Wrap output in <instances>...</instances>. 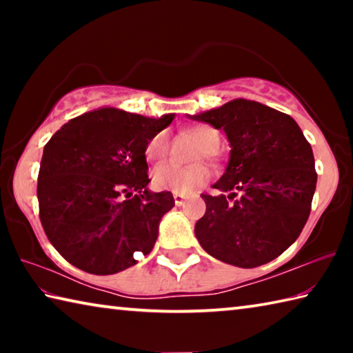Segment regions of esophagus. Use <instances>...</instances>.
Returning a JSON list of instances; mask_svg holds the SVG:
<instances>
[{
    "label": "esophagus",
    "mask_w": 353,
    "mask_h": 353,
    "mask_svg": "<svg viewBox=\"0 0 353 353\" xmlns=\"http://www.w3.org/2000/svg\"><path fill=\"white\" fill-rule=\"evenodd\" d=\"M172 198H174L176 205H182L183 202H185V199H188V194H185V193H172Z\"/></svg>",
    "instance_id": "obj_1"
}]
</instances>
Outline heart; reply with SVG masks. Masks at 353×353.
Returning <instances> with one entry per match:
<instances>
[{"label": "heart", "instance_id": "b5f03b06", "mask_svg": "<svg viewBox=\"0 0 353 353\" xmlns=\"http://www.w3.org/2000/svg\"><path fill=\"white\" fill-rule=\"evenodd\" d=\"M207 155L213 154L219 148V134L208 124H196L185 129ZM170 151V139L166 132H159L149 139L145 148V155L148 162L159 163L163 162ZM210 179V171L204 166H194V168H182L174 163H163L157 166L152 172V182L160 190H170L174 193H187L194 188L201 187Z\"/></svg>", "mask_w": 353, "mask_h": 353}]
</instances>
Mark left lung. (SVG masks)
Returning a JSON list of instances; mask_svg holds the SVG:
<instances>
[{
    "mask_svg": "<svg viewBox=\"0 0 353 353\" xmlns=\"http://www.w3.org/2000/svg\"><path fill=\"white\" fill-rule=\"evenodd\" d=\"M223 129L229 163L202 194L207 210L194 225L205 252L238 268L271 261L297 240L312 210L318 174L299 124L286 113L249 99L188 115Z\"/></svg>",
    "mask_w": 353,
    "mask_h": 353,
    "instance_id": "1",
    "label": "left lung"
}]
</instances>
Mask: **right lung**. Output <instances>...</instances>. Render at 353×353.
Listing matches in <instances>:
<instances>
[{
  "mask_svg": "<svg viewBox=\"0 0 353 353\" xmlns=\"http://www.w3.org/2000/svg\"><path fill=\"white\" fill-rule=\"evenodd\" d=\"M172 118L104 107L70 119L46 143L37 183L40 221L71 265L107 276L134 266L135 252H151L174 198L148 188L145 148Z\"/></svg>",
  "mask_w": 353,
  "mask_h": 353,
  "instance_id": "right-lung-1",
  "label": "right lung"
}]
</instances>
